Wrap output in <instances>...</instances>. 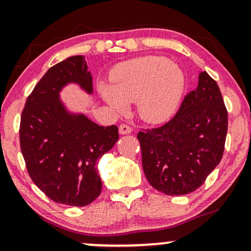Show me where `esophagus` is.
<instances>
[{
    "label": "esophagus",
    "mask_w": 251,
    "mask_h": 251,
    "mask_svg": "<svg viewBox=\"0 0 251 251\" xmlns=\"http://www.w3.org/2000/svg\"><path fill=\"white\" fill-rule=\"evenodd\" d=\"M132 132V128L129 127L128 125H126V124H122V125L119 126V133L120 134H129Z\"/></svg>",
    "instance_id": "1"
}]
</instances>
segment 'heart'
Listing matches in <instances>:
<instances>
[{
	"label": "heart",
	"mask_w": 251,
	"mask_h": 251,
	"mask_svg": "<svg viewBox=\"0 0 251 251\" xmlns=\"http://www.w3.org/2000/svg\"><path fill=\"white\" fill-rule=\"evenodd\" d=\"M185 75L163 56H143L114 68L111 83L98 85L100 97L117 113L134 102L140 119L162 124L175 116L185 91Z\"/></svg>",
	"instance_id": "obj_1"
}]
</instances>
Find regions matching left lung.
I'll use <instances>...</instances> for the list:
<instances>
[{
  "instance_id": "1",
  "label": "left lung",
  "mask_w": 251,
  "mask_h": 251,
  "mask_svg": "<svg viewBox=\"0 0 251 251\" xmlns=\"http://www.w3.org/2000/svg\"><path fill=\"white\" fill-rule=\"evenodd\" d=\"M227 112L217 82L206 72L175 118L162 127L138 133L149 183L170 196L195 191L222 159Z\"/></svg>"
}]
</instances>
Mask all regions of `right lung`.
Masks as SVG:
<instances>
[{"label": "right lung", "instance_id": "add662e5", "mask_svg": "<svg viewBox=\"0 0 251 251\" xmlns=\"http://www.w3.org/2000/svg\"><path fill=\"white\" fill-rule=\"evenodd\" d=\"M92 82L85 56L68 57L46 72L22 111L20 145L28 174L47 197L65 205H88L100 195L98 160L119 139L116 125L99 126L62 100L68 85L91 96Z\"/></svg>", "mask_w": 251, "mask_h": 251}]
</instances>
